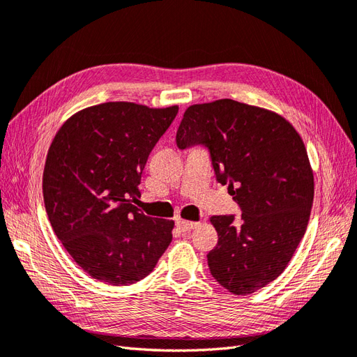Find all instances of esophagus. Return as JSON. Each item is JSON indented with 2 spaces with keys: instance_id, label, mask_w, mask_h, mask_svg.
<instances>
[{
  "instance_id": "obj_1",
  "label": "esophagus",
  "mask_w": 357,
  "mask_h": 357,
  "mask_svg": "<svg viewBox=\"0 0 357 357\" xmlns=\"http://www.w3.org/2000/svg\"><path fill=\"white\" fill-rule=\"evenodd\" d=\"M176 225L178 226V229H181L183 232L192 231L193 228H197V226H198L197 222H189V220H185V219H177Z\"/></svg>"
}]
</instances>
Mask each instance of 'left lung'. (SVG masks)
<instances>
[{"label": "left lung", "instance_id": "1", "mask_svg": "<svg viewBox=\"0 0 357 357\" xmlns=\"http://www.w3.org/2000/svg\"><path fill=\"white\" fill-rule=\"evenodd\" d=\"M178 149H208L215 178L228 185L240 219L213 215L219 241L207 255L211 275L248 295L282 274L305 234L314 198L307 149L284 117L234 100L190 105Z\"/></svg>", "mask_w": 357, "mask_h": 357}]
</instances>
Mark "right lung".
<instances>
[{"instance_id":"right-lung-1","label":"right lung","mask_w":357,"mask_h":357,"mask_svg":"<svg viewBox=\"0 0 357 357\" xmlns=\"http://www.w3.org/2000/svg\"><path fill=\"white\" fill-rule=\"evenodd\" d=\"M178 107L104 102L71 116L49 147L43 197L58 240L92 278L128 286L153 271L174 222L144 215L138 201L147 158Z\"/></svg>"}]
</instances>
